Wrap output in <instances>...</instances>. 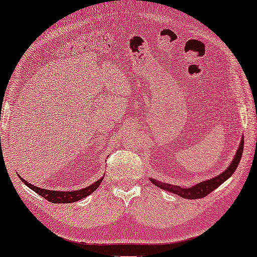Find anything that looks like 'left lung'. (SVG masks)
I'll use <instances>...</instances> for the list:
<instances>
[{
    "instance_id": "8db88e82",
    "label": "left lung",
    "mask_w": 257,
    "mask_h": 257,
    "mask_svg": "<svg viewBox=\"0 0 257 257\" xmlns=\"http://www.w3.org/2000/svg\"><path fill=\"white\" fill-rule=\"evenodd\" d=\"M243 143H244L243 139H242L241 143H240V146H238L237 152H236V154H235L234 160L231 161L230 166L228 167L226 171L222 172V173H221L220 175H217V177L210 179V180L200 182V184L193 186V187H191V188H182V187H179V186L164 184V182L157 181V180H154V179H151V181H152L156 186H158L159 188L166 189V191L174 193V194L181 196V198H185V199H201V198H205V196L208 195L210 192H213L214 189L219 187L221 184H223V182L226 181L228 178H230V175L234 173L235 170H236L237 165L240 164L242 152H243Z\"/></svg>"
}]
</instances>
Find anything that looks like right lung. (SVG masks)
I'll list each match as a JSON object with an SVG mask.
<instances>
[{"mask_svg": "<svg viewBox=\"0 0 257 257\" xmlns=\"http://www.w3.org/2000/svg\"><path fill=\"white\" fill-rule=\"evenodd\" d=\"M103 179H100V180H98L92 184L89 187L84 188V189H79V191H73V192H56V191H49V189H43V188H40V187H36V186L29 184V182H27L24 179H22V181L26 184L28 187L33 189L37 193V194H40L41 196H43L45 200H48V201H50L52 203H71V202H75V201H78V200L85 198V196L90 195L91 193L96 191L98 188V186L100 185V182Z\"/></svg>", "mask_w": 257, "mask_h": 257, "instance_id": "right-lung-1", "label": "right lung"}]
</instances>
